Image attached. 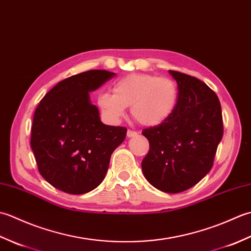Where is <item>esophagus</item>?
Returning a JSON list of instances; mask_svg holds the SVG:
<instances>
[{
  "mask_svg": "<svg viewBox=\"0 0 251 251\" xmlns=\"http://www.w3.org/2000/svg\"><path fill=\"white\" fill-rule=\"evenodd\" d=\"M135 136H137V131H135V130H131V129H128L127 130V137H135Z\"/></svg>",
  "mask_w": 251,
  "mask_h": 251,
  "instance_id": "1",
  "label": "esophagus"
}]
</instances>
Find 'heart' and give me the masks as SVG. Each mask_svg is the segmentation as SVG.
Segmentation results:
<instances>
[{"label":"heart","mask_w":251,"mask_h":251,"mask_svg":"<svg viewBox=\"0 0 251 251\" xmlns=\"http://www.w3.org/2000/svg\"><path fill=\"white\" fill-rule=\"evenodd\" d=\"M112 92L98 96V106L106 120L120 121L130 106L131 115L145 126L168 120L178 103V85L173 78L150 73H132L113 84Z\"/></svg>","instance_id":"b5f03b06"}]
</instances>
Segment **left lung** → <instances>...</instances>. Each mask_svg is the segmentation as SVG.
<instances>
[{"label": "left lung", "instance_id": "8db88e82", "mask_svg": "<svg viewBox=\"0 0 251 251\" xmlns=\"http://www.w3.org/2000/svg\"><path fill=\"white\" fill-rule=\"evenodd\" d=\"M169 73L178 84V103L168 120L143 129L150 149L141 166L154 188L179 193L210 172L223 136V122L214 90L194 76Z\"/></svg>", "mask_w": 251, "mask_h": 251}]
</instances>
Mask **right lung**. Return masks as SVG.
Listing matches in <instances>:
<instances>
[{"instance_id": "add662e5", "label": "right lung", "mask_w": 251, "mask_h": 251, "mask_svg": "<svg viewBox=\"0 0 251 251\" xmlns=\"http://www.w3.org/2000/svg\"><path fill=\"white\" fill-rule=\"evenodd\" d=\"M115 76L89 70L58 83L34 112L31 149L47 182L69 194L97 188L108 172L111 154L125 140L127 128L104 125L89 92Z\"/></svg>"}]
</instances>
